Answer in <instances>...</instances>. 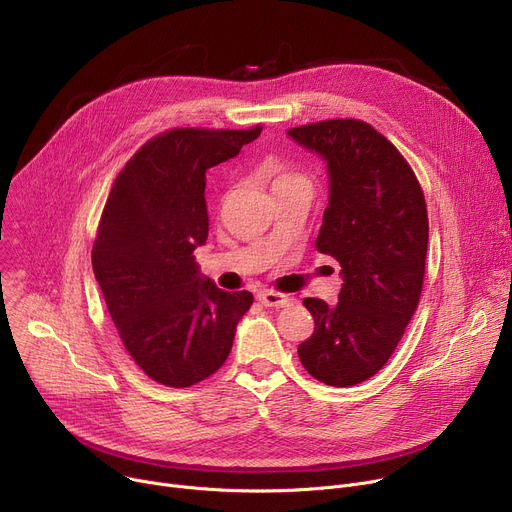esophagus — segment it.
I'll return each instance as SVG.
<instances>
[{"instance_id": "obj_1", "label": "esophagus", "mask_w": 512, "mask_h": 512, "mask_svg": "<svg viewBox=\"0 0 512 512\" xmlns=\"http://www.w3.org/2000/svg\"><path fill=\"white\" fill-rule=\"evenodd\" d=\"M259 302L265 304V306H274V309H282V306H288L294 298L290 294H282V292H276V290H261L257 294Z\"/></svg>"}]
</instances>
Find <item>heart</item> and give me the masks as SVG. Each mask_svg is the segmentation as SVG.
<instances>
[{"instance_id": "heart-1", "label": "heart", "mask_w": 512, "mask_h": 512, "mask_svg": "<svg viewBox=\"0 0 512 512\" xmlns=\"http://www.w3.org/2000/svg\"><path fill=\"white\" fill-rule=\"evenodd\" d=\"M296 181H304V179L300 175H296V173H290V170H276V173H274V183H271V187L280 189V187L296 183Z\"/></svg>"}]
</instances>
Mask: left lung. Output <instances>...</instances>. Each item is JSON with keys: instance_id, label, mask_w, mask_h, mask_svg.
Returning <instances> with one entry per match:
<instances>
[{"instance_id": "1", "label": "left lung", "mask_w": 512, "mask_h": 512, "mask_svg": "<svg viewBox=\"0 0 512 512\" xmlns=\"http://www.w3.org/2000/svg\"><path fill=\"white\" fill-rule=\"evenodd\" d=\"M327 162L329 203L317 251L342 265L339 302L302 304L315 319L298 346L311 377L352 387L374 377L412 321L424 284L428 212L424 191L401 152L360 119H327L288 129Z\"/></svg>"}]
</instances>
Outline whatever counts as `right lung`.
<instances>
[{
	"label": "right lung",
	"instance_id": "obj_1",
	"mask_svg": "<svg viewBox=\"0 0 512 512\" xmlns=\"http://www.w3.org/2000/svg\"><path fill=\"white\" fill-rule=\"evenodd\" d=\"M251 129L175 127L117 175L92 247V269L133 362L166 387H191L226 362L253 294L199 274L208 238L206 170L259 138Z\"/></svg>",
	"mask_w": 512,
	"mask_h": 512
}]
</instances>
